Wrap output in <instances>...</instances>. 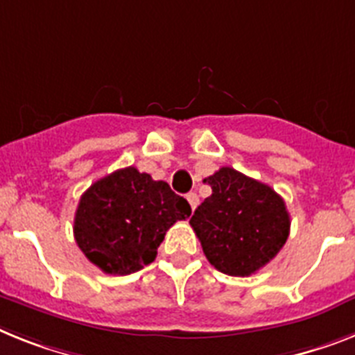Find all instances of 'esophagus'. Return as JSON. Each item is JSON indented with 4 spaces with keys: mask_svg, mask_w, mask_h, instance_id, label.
I'll use <instances>...</instances> for the list:
<instances>
[{
    "mask_svg": "<svg viewBox=\"0 0 355 355\" xmlns=\"http://www.w3.org/2000/svg\"><path fill=\"white\" fill-rule=\"evenodd\" d=\"M186 198H187V202H189V205H191V209L195 211L196 209V205H198V195H196V193H187L186 195Z\"/></svg>",
    "mask_w": 355,
    "mask_h": 355,
    "instance_id": "obj_1",
    "label": "esophagus"
}]
</instances>
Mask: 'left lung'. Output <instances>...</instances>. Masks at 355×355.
Instances as JSON below:
<instances>
[{
	"instance_id": "1",
	"label": "left lung",
	"mask_w": 355,
	"mask_h": 355,
	"mask_svg": "<svg viewBox=\"0 0 355 355\" xmlns=\"http://www.w3.org/2000/svg\"><path fill=\"white\" fill-rule=\"evenodd\" d=\"M213 193L191 216L205 258L229 276H251L285 245L291 216L284 198L233 168L204 178Z\"/></svg>"
}]
</instances>
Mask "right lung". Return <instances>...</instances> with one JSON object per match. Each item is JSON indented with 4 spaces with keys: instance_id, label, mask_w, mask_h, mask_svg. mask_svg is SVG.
<instances>
[{
    "instance_id": "add662e5",
    "label": "right lung",
    "mask_w": 355,
    "mask_h": 355,
    "mask_svg": "<svg viewBox=\"0 0 355 355\" xmlns=\"http://www.w3.org/2000/svg\"><path fill=\"white\" fill-rule=\"evenodd\" d=\"M191 205L164 180L137 168L117 169L83 193L73 236L103 272L126 276L151 263L166 231L189 218Z\"/></svg>"
}]
</instances>
